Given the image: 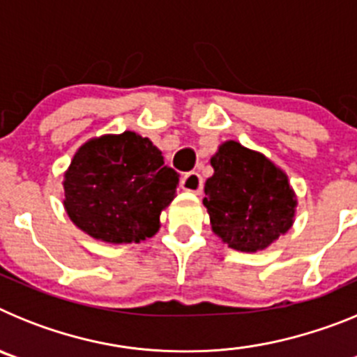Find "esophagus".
Returning a JSON list of instances; mask_svg holds the SVG:
<instances>
[{
	"label": "esophagus",
	"mask_w": 357,
	"mask_h": 357,
	"mask_svg": "<svg viewBox=\"0 0 357 357\" xmlns=\"http://www.w3.org/2000/svg\"><path fill=\"white\" fill-rule=\"evenodd\" d=\"M182 189H184V191H189V193L200 195L202 189H204V181H202L200 173L197 172L185 173L184 178H182Z\"/></svg>",
	"instance_id": "esophagus-1"
}]
</instances>
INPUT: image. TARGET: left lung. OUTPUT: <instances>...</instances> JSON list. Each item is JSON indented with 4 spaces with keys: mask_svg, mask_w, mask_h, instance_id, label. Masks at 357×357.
<instances>
[{
    "mask_svg": "<svg viewBox=\"0 0 357 357\" xmlns=\"http://www.w3.org/2000/svg\"><path fill=\"white\" fill-rule=\"evenodd\" d=\"M204 185L211 229L238 252L266 250L295 223L296 195L282 168L238 141H223L211 157Z\"/></svg>",
    "mask_w": 357,
    "mask_h": 357,
    "instance_id": "obj_1",
    "label": "left lung"
}]
</instances>
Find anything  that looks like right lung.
Segmentation results:
<instances>
[{"label": "right lung", "mask_w": 357, "mask_h": 357, "mask_svg": "<svg viewBox=\"0 0 357 357\" xmlns=\"http://www.w3.org/2000/svg\"><path fill=\"white\" fill-rule=\"evenodd\" d=\"M178 173L148 137L125 130L85 141L64 172V209L85 234L110 245L139 243L160 229Z\"/></svg>", "instance_id": "right-lung-1"}]
</instances>
